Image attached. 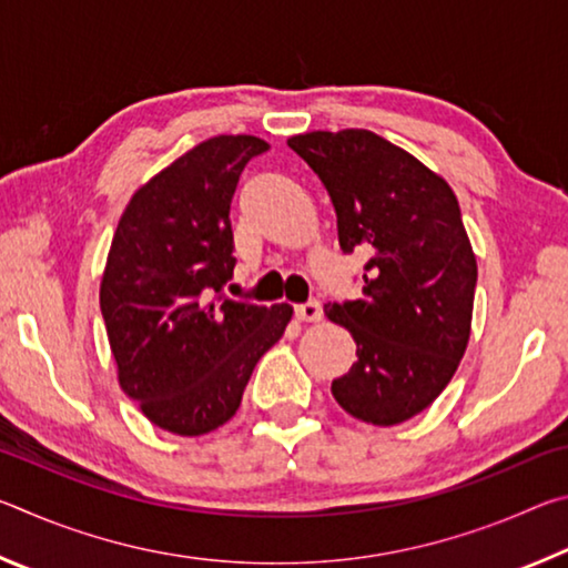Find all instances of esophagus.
Instances as JSON below:
<instances>
[{
	"instance_id": "esophagus-1",
	"label": "esophagus",
	"mask_w": 568,
	"mask_h": 568,
	"mask_svg": "<svg viewBox=\"0 0 568 568\" xmlns=\"http://www.w3.org/2000/svg\"><path fill=\"white\" fill-rule=\"evenodd\" d=\"M295 315L297 321L303 323H318L323 318V307L318 301H307V303L295 305Z\"/></svg>"
}]
</instances>
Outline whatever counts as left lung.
I'll list each match as a JSON object with an SVG mask.
<instances>
[{"mask_svg": "<svg viewBox=\"0 0 568 568\" xmlns=\"http://www.w3.org/2000/svg\"><path fill=\"white\" fill-rule=\"evenodd\" d=\"M287 148L328 190L343 253L371 255L358 301L325 305L358 355L333 398L353 418L396 426L440 396L470 338L478 267L458 200L376 132H305Z\"/></svg>", "mask_w": 568, "mask_h": 568, "instance_id": "1", "label": "left lung"}]
</instances>
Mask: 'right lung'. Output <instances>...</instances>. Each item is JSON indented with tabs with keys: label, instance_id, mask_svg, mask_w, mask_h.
I'll list each match as a JSON object with an SVG mask.
<instances>
[{
	"label": "right lung",
	"instance_id": "right-lung-1",
	"mask_svg": "<svg viewBox=\"0 0 568 568\" xmlns=\"http://www.w3.org/2000/svg\"><path fill=\"white\" fill-rule=\"evenodd\" d=\"M253 134L200 142L124 207L100 283L118 381L150 423L210 434L235 416L255 363L283 338L287 303L230 301L240 172L263 155Z\"/></svg>",
	"mask_w": 568,
	"mask_h": 568
}]
</instances>
